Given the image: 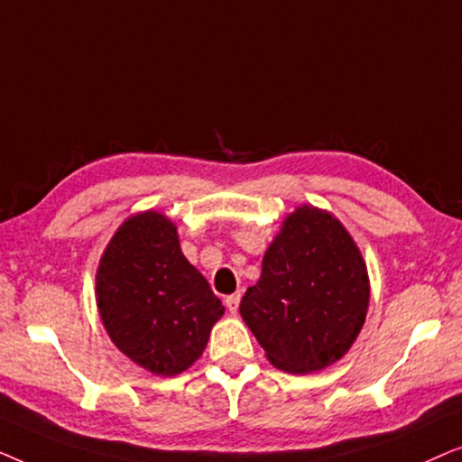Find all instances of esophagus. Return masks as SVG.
Segmentation results:
<instances>
[{
    "label": "esophagus",
    "mask_w": 462,
    "mask_h": 462,
    "mask_svg": "<svg viewBox=\"0 0 462 462\" xmlns=\"http://www.w3.org/2000/svg\"><path fill=\"white\" fill-rule=\"evenodd\" d=\"M225 305H226V309H229L231 313H237V309H239V294H229V296H226Z\"/></svg>",
    "instance_id": "esophagus-1"
}]
</instances>
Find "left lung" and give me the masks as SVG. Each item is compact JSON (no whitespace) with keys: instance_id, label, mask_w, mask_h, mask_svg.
Instances as JSON below:
<instances>
[{"instance_id":"obj_1","label":"left lung","mask_w":462,"mask_h":462,"mask_svg":"<svg viewBox=\"0 0 462 462\" xmlns=\"http://www.w3.org/2000/svg\"><path fill=\"white\" fill-rule=\"evenodd\" d=\"M368 305V267L356 239L332 212L302 204L283 218L239 313L275 368L309 374L351 349Z\"/></svg>"}]
</instances>
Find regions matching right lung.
<instances>
[{"label":"right lung","mask_w":462,"mask_h":462,"mask_svg":"<svg viewBox=\"0 0 462 462\" xmlns=\"http://www.w3.org/2000/svg\"><path fill=\"white\" fill-rule=\"evenodd\" d=\"M97 307L113 345L157 376L191 368L225 313L157 210L132 214L113 233L97 269Z\"/></svg>","instance_id":"obj_1"}]
</instances>
